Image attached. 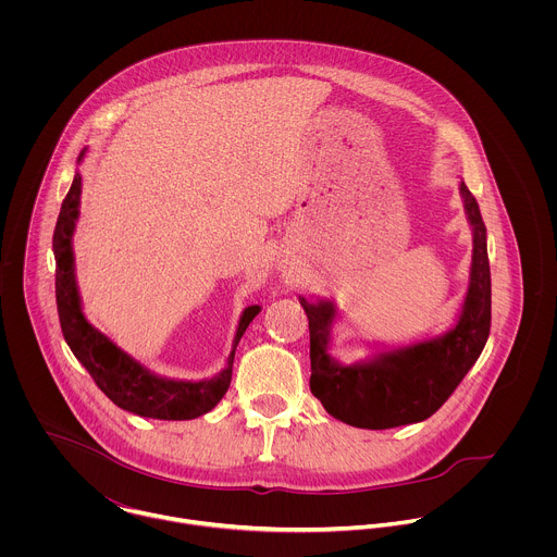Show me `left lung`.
Listing matches in <instances>:
<instances>
[{
	"instance_id": "1",
	"label": "left lung",
	"mask_w": 557,
	"mask_h": 557,
	"mask_svg": "<svg viewBox=\"0 0 557 557\" xmlns=\"http://www.w3.org/2000/svg\"><path fill=\"white\" fill-rule=\"evenodd\" d=\"M459 193L472 230V265L461 311L444 334L398 347L371 345L364 360L341 362L330 351L332 327L341 319L334 300L300 296L311 330V393L336 420L375 431L422 422L448 400L482 354L491 327L486 227L466 182Z\"/></svg>"
}]
</instances>
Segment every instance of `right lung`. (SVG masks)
<instances>
[{"label":"right lung","instance_id":"obj_1","mask_svg":"<svg viewBox=\"0 0 557 557\" xmlns=\"http://www.w3.org/2000/svg\"><path fill=\"white\" fill-rule=\"evenodd\" d=\"M85 152L87 148L81 152L77 164L85 159ZM79 206L81 173L77 171L73 186L62 203L58 225L53 232L58 313L71 351L87 369L96 386L117 407L131 413L159 420H193L208 413L210 409L216 407L221 398L225 397L232 384V367L239 338L248 323L257 318L261 307L252 305L242 311L232 351L227 356V364L214 377L193 382L164 377L150 371L122 347H117L107 334L94 327L83 313L73 250V236L79 221Z\"/></svg>","mask_w":557,"mask_h":557}]
</instances>
